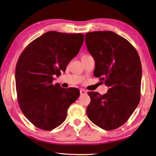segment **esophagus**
<instances>
[{"label": "esophagus", "instance_id": "34e87169", "mask_svg": "<svg viewBox=\"0 0 156 156\" xmlns=\"http://www.w3.org/2000/svg\"><path fill=\"white\" fill-rule=\"evenodd\" d=\"M80 95H85V94H87V91H86L85 90H84V89H80Z\"/></svg>", "mask_w": 156, "mask_h": 156}]
</instances>
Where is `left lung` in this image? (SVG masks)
Returning <instances> with one entry per match:
<instances>
[{"instance_id": "1", "label": "left lung", "mask_w": 156, "mask_h": 156, "mask_svg": "<svg viewBox=\"0 0 156 156\" xmlns=\"http://www.w3.org/2000/svg\"><path fill=\"white\" fill-rule=\"evenodd\" d=\"M85 43L94 58V76L109 87L107 93L89 92L87 115L105 130L118 128L136 108L140 99L142 67L134 46L112 31H94L85 35Z\"/></svg>"}]
</instances>
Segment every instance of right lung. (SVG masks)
<instances>
[{"label": "right lung", "instance_id": "obj_1", "mask_svg": "<svg viewBox=\"0 0 156 156\" xmlns=\"http://www.w3.org/2000/svg\"><path fill=\"white\" fill-rule=\"evenodd\" d=\"M83 41L82 33L48 31L30 43L20 56L16 68L18 101L22 113L35 126L52 130L60 126L80 95L76 88L54 85L52 76L66 71Z\"/></svg>", "mask_w": 156, "mask_h": 156}]
</instances>
